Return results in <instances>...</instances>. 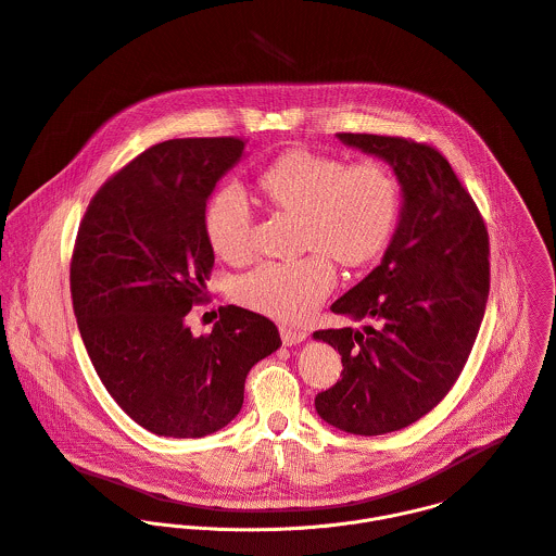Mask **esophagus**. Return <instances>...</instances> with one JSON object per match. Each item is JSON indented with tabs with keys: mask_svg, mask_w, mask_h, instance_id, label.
<instances>
[{
	"mask_svg": "<svg viewBox=\"0 0 556 556\" xmlns=\"http://www.w3.org/2000/svg\"><path fill=\"white\" fill-rule=\"evenodd\" d=\"M279 331H281V340H283V344H288V346L299 344V342H303V340L307 338V331H305V329H299V327L281 325V327H279Z\"/></svg>",
	"mask_w": 556,
	"mask_h": 556,
	"instance_id": "esophagus-1",
	"label": "esophagus"
}]
</instances>
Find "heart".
I'll use <instances>...</instances> for the list:
<instances>
[{
    "mask_svg": "<svg viewBox=\"0 0 556 556\" xmlns=\"http://www.w3.org/2000/svg\"><path fill=\"white\" fill-rule=\"evenodd\" d=\"M257 190L277 212L299 216V242L309 255L264 262L244 275L238 299L277 320L307 318L336 283L331 258L344 268L371 264L389 244L400 218V182L376 161L346 165L312 150L277 156L257 178ZM205 236L214 253L242 262L253 249V212L229 185L205 207Z\"/></svg>",
    "mask_w": 556,
    "mask_h": 556,
    "instance_id": "heart-1",
    "label": "heart"
}]
</instances>
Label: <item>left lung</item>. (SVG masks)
Returning <instances> with one entry per match:
<instances>
[{
	"label": "left lung",
	"instance_id": "left-lung-1",
	"mask_svg": "<svg viewBox=\"0 0 556 556\" xmlns=\"http://www.w3.org/2000/svg\"><path fill=\"white\" fill-rule=\"evenodd\" d=\"M338 139L393 167L402 212L380 266L331 305L368 325L314 331L342 355V380L314 406L342 432L378 437L419 421L456 384L489 299V233L437 148L366 132Z\"/></svg>",
	"mask_w": 556,
	"mask_h": 556
}]
</instances>
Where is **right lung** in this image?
Masks as SVG:
<instances>
[{"label": "right lung", "instance_id": "add662e5", "mask_svg": "<svg viewBox=\"0 0 556 556\" xmlns=\"http://www.w3.org/2000/svg\"><path fill=\"white\" fill-rule=\"evenodd\" d=\"M244 146L156 143L102 185L78 227L70 286L83 342L117 406L159 437L201 439L233 421L253 364L281 344L273 320L236 305L212 333L185 325L214 268L205 207Z\"/></svg>", "mask_w": 556, "mask_h": 556}]
</instances>
